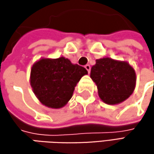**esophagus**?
I'll list each match as a JSON object with an SVG mask.
<instances>
[{
  "label": "esophagus",
  "mask_w": 154,
  "mask_h": 154,
  "mask_svg": "<svg viewBox=\"0 0 154 154\" xmlns=\"http://www.w3.org/2000/svg\"><path fill=\"white\" fill-rule=\"evenodd\" d=\"M85 69L88 71V73L90 72V69H91V67H90V65L89 64H86L85 66Z\"/></svg>",
  "instance_id": "obj_1"
}]
</instances>
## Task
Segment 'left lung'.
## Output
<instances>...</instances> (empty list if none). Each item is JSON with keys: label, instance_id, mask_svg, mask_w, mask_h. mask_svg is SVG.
Instances as JSON below:
<instances>
[{"label": "left lung", "instance_id": "1", "mask_svg": "<svg viewBox=\"0 0 154 154\" xmlns=\"http://www.w3.org/2000/svg\"><path fill=\"white\" fill-rule=\"evenodd\" d=\"M90 77L97 85L100 98L107 104H118L128 99L137 80L134 69L128 62L110 58L96 60Z\"/></svg>", "mask_w": 154, "mask_h": 154}]
</instances>
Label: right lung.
I'll return each mask as SVG.
<instances>
[{"label": "right lung", "instance_id": "1", "mask_svg": "<svg viewBox=\"0 0 154 154\" xmlns=\"http://www.w3.org/2000/svg\"><path fill=\"white\" fill-rule=\"evenodd\" d=\"M87 70L64 57L42 59L31 69L30 84L39 101L47 107H63L72 97L77 83Z\"/></svg>", "mask_w": 154, "mask_h": 154}]
</instances>
